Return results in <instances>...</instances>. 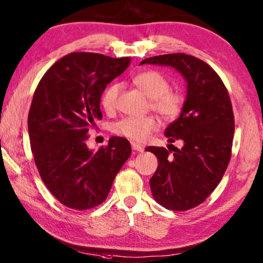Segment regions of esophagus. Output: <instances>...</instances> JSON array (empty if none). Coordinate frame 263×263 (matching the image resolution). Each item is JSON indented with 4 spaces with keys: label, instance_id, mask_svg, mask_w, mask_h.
I'll use <instances>...</instances> for the list:
<instances>
[{
    "label": "esophagus",
    "instance_id": "34e87169",
    "mask_svg": "<svg viewBox=\"0 0 263 263\" xmlns=\"http://www.w3.org/2000/svg\"><path fill=\"white\" fill-rule=\"evenodd\" d=\"M131 146H132V149H135V151H138V152H143L144 151V148H143V146H141V145H139L138 143H131Z\"/></svg>",
    "mask_w": 263,
    "mask_h": 263
}]
</instances>
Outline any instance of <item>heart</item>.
Segmentation results:
<instances>
[{
  "mask_svg": "<svg viewBox=\"0 0 263 263\" xmlns=\"http://www.w3.org/2000/svg\"><path fill=\"white\" fill-rule=\"evenodd\" d=\"M139 90L151 98L149 106L166 122H174L181 116L185 107V97L179 91L170 90V82L164 74L156 70L140 72L133 79ZM122 86L112 84L102 95L101 104L107 114L114 112L118 104ZM159 126L154 116L125 117L112 125L116 135L135 141H145Z\"/></svg>",
  "mask_w": 263,
  "mask_h": 263,
  "instance_id": "heart-1",
  "label": "heart"
}]
</instances>
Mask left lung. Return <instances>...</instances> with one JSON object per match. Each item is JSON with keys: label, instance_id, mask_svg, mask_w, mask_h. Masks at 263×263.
Returning <instances> with one entry per match:
<instances>
[{"label": "left lung", "instance_id": "left-lung-1", "mask_svg": "<svg viewBox=\"0 0 263 263\" xmlns=\"http://www.w3.org/2000/svg\"><path fill=\"white\" fill-rule=\"evenodd\" d=\"M146 63L173 66L187 81L184 111L165 130L170 143L182 140L184 146L146 151L159 161L149 179L153 198L167 210L189 211L210 197L227 170L235 128L232 102L219 74L197 57L167 53L140 64Z\"/></svg>", "mask_w": 263, "mask_h": 263}]
</instances>
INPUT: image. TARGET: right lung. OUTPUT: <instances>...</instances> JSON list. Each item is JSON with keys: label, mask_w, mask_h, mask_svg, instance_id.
<instances>
[{"label": "right lung", "mask_w": 263, "mask_h": 263, "mask_svg": "<svg viewBox=\"0 0 263 263\" xmlns=\"http://www.w3.org/2000/svg\"><path fill=\"white\" fill-rule=\"evenodd\" d=\"M130 63V57L72 52L57 61L36 87L28 115L36 167L53 197L71 210H90L105 201L131 156L123 137H111L95 153L86 146L89 130L103 118V91Z\"/></svg>", "instance_id": "add662e5"}]
</instances>
